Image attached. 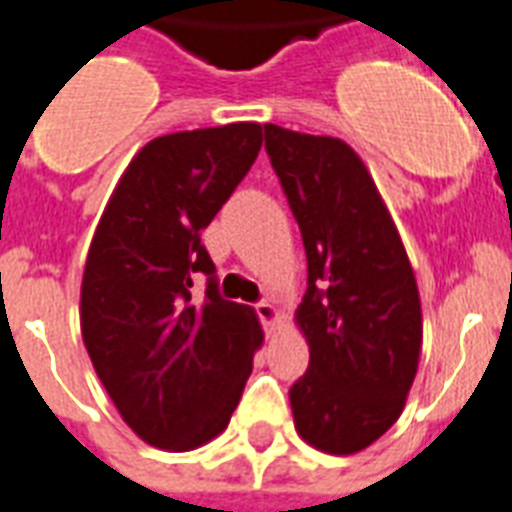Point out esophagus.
Instances as JSON below:
<instances>
[{
    "label": "esophagus",
    "mask_w": 512,
    "mask_h": 512,
    "mask_svg": "<svg viewBox=\"0 0 512 512\" xmlns=\"http://www.w3.org/2000/svg\"><path fill=\"white\" fill-rule=\"evenodd\" d=\"M256 315H259V320L267 328V334H272L280 326V310H277L275 304H269V301H259L256 304Z\"/></svg>",
    "instance_id": "esophagus-1"
}]
</instances>
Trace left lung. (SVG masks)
Returning a JSON list of instances; mask_svg holds the SVG:
<instances>
[{"label":"left lung","mask_w":512,"mask_h":512,"mask_svg":"<svg viewBox=\"0 0 512 512\" xmlns=\"http://www.w3.org/2000/svg\"><path fill=\"white\" fill-rule=\"evenodd\" d=\"M307 251L296 326L310 368L291 387L296 433L347 457L379 441L406 406L422 352L411 261L366 162L342 138L264 125Z\"/></svg>","instance_id":"1"}]
</instances>
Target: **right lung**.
<instances>
[{"instance_id": "obj_1", "label": "right lung", "mask_w": 512, "mask_h": 512, "mask_svg": "<svg viewBox=\"0 0 512 512\" xmlns=\"http://www.w3.org/2000/svg\"><path fill=\"white\" fill-rule=\"evenodd\" d=\"M259 122L149 141L106 202L87 251L79 326L125 425L162 451L227 430L264 342L256 312L224 301L200 243L261 149ZM197 271L206 301L191 299Z\"/></svg>"}]
</instances>
